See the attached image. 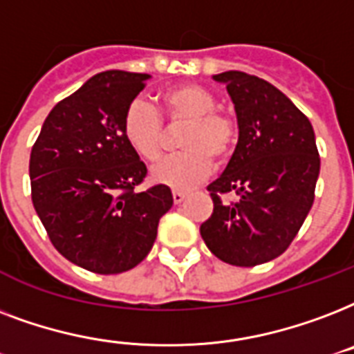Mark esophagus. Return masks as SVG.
Returning <instances> with one entry per match:
<instances>
[{
    "mask_svg": "<svg viewBox=\"0 0 354 354\" xmlns=\"http://www.w3.org/2000/svg\"><path fill=\"white\" fill-rule=\"evenodd\" d=\"M186 199V192H180V190H174V203L175 205H179Z\"/></svg>",
    "mask_w": 354,
    "mask_h": 354,
    "instance_id": "1",
    "label": "esophagus"
}]
</instances>
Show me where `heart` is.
<instances>
[{"label":"heart","mask_w":354,"mask_h":354,"mask_svg":"<svg viewBox=\"0 0 354 354\" xmlns=\"http://www.w3.org/2000/svg\"><path fill=\"white\" fill-rule=\"evenodd\" d=\"M164 116L171 123L186 122L179 136L177 155L164 158L151 169V179L174 190H190L207 179L212 160L225 162L238 144V125L229 114L218 111V100L196 83L169 86L160 94ZM123 138L140 158L155 162L164 151L162 118L149 103L133 100L122 118Z\"/></svg>","instance_id":"heart-1"}]
</instances>
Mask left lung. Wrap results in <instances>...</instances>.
I'll list each match as a JSON object with an SVG mask.
<instances>
[{
    "mask_svg": "<svg viewBox=\"0 0 354 354\" xmlns=\"http://www.w3.org/2000/svg\"><path fill=\"white\" fill-rule=\"evenodd\" d=\"M238 118V144L225 171L207 186L214 212L201 225L207 248L227 264L251 268L282 254L314 203L319 153L308 118L268 81L223 72ZM236 193L223 203V193Z\"/></svg>",
    "mask_w": 354,
    "mask_h": 354,
    "instance_id": "8db88e82",
    "label": "left lung"
}]
</instances>
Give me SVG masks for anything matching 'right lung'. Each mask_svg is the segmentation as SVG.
I'll return each mask as SVG.
<instances>
[{
  "mask_svg": "<svg viewBox=\"0 0 354 354\" xmlns=\"http://www.w3.org/2000/svg\"><path fill=\"white\" fill-rule=\"evenodd\" d=\"M147 79L122 70L94 75L51 109L31 149L32 205L49 240L100 275L146 259L174 205L168 186L134 192L147 168L123 138L122 118Z\"/></svg>",
  "mask_w": 354,
  "mask_h": 354,
  "instance_id": "add662e5",
  "label": "right lung"
}]
</instances>
